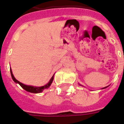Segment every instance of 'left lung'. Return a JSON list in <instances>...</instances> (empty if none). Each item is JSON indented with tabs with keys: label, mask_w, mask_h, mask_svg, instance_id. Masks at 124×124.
<instances>
[{
	"label": "left lung",
	"mask_w": 124,
	"mask_h": 124,
	"mask_svg": "<svg viewBox=\"0 0 124 124\" xmlns=\"http://www.w3.org/2000/svg\"><path fill=\"white\" fill-rule=\"evenodd\" d=\"M107 87H108V86H106V87H105V88H102V89H104V88H106Z\"/></svg>",
	"instance_id": "left-lung-1"
}]
</instances>
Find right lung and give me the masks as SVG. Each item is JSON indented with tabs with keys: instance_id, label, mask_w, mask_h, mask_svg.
I'll return each instance as SVG.
<instances>
[{
	"instance_id": "obj_1",
	"label": "right lung",
	"mask_w": 124,
	"mask_h": 124,
	"mask_svg": "<svg viewBox=\"0 0 124 124\" xmlns=\"http://www.w3.org/2000/svg\"><path fill=\"white\" fill-rule=\"evenodd\" d=\"M10 74H11V76H12V78L13 81L15 82V83L18 84L22 88H23L24 90H25L26 91L28 92H31V93H41L42 92H43L44 90L45 89L48 88L50 86L51 84L53 82V80H54V75L52 76V77L51 78V79L50 80L48 83L46 84V85L42 86H29V85H26V84H24L21 83L19 81H18L16 78H15V76L12 74V70H11V68H10Z\"/></svg>"
}]
</instances>
